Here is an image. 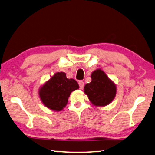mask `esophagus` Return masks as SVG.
<instances>
[{
  "instance_id": "esophagus-1",
  "label": "esophagus",
  "mask_w": 155,
  "mask_h": 155,
  "mask_svg": "<svg viewBox=\"0 0 155 155\" xmlns=\"http://www.w3.org/2000/svg\"><path fill=\"white\" fill-rule=\"evenodd\" d=\"M79 88L82 89V88H84V83L83 81H79Z\"/></svg>"
}]
</instances>
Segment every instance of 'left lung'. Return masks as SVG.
<instances>
[{
  "instance_id": "left-lung-1",
  "label": "left lung",
  "mask_w": 155,
  "mask_h": 155,
  "mask_svg": "<svg viewBox=\"0 0 155 155\" xmlns=\"http://www.w3.org/2000/svg\"><path fill=\"white\" fill-rule=\"evenodd\" d=\"M91 81L84 86V92L96 106H106L115 98V85L102 70L97 69L91 74Z\"/></svg>"
}]
</instances>
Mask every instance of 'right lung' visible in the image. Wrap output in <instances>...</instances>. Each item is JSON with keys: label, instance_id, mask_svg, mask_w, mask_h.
Listing matches in <instances>:
<instances>
[{"label": "right lung", "instance_id": "add662e5", "mask_svg": "<svg viewBox=\"0 0 155 155\" xmlns=\"http://www.w3.org/2000/svg\"><path fill=\"white\" fill-rule=\"evenodd\" d=\"M79 88L74 79H68L64 72H57L40 88V97L47 108L60 111L68 102L70 94Z\"/></svg>", "mask_w": 155, "mask_h": 155}]
</instances>
